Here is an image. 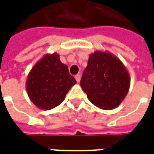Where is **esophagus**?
I'll return each mask as SVG.
<instances>
[{
    "label": "esophagus",
    "mask_w": 154,
    "mask_h": 154,
    "mask_svg": "<svg viewBox=\"0 0 154 154\" xmlns=\"http://www.w3.org/2000/svg\"><path fill=\"white\" fill-rule=\"evenodd\" d=\"M75 78H76V80H77V82H79L81 80V76L79 75V74H77V75H76V76H75Z\"/></svg>",
    "instance_id": "1"
}]
</instances>
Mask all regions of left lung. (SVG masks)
Returning a JSON list of instances; mask_svg holds the SVG:
<instances>
[{
    "instance_id": "obj_1",
    "label": "left lung",
    "mask_w": 154,
    "mask_h": 154,
    "mask_svg": "<svg viewBox=\"0 0 154 154\" xmlns=\"http://www.w3.org/2000/svg\"><path fill=\"white\" fill-rule=\"evenodd\" d=\"M80 84L92 104L103 110H112L128 94L130 76L116 56L109 51H96L89 56Z\"/></svg>"
}]
</instances>
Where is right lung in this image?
<instances>
[{
    "label": "right lung",
    "mask_w": 154,
    "mask_h": 154,
    "mask_svg": "<svg viewBox=\"0 0 154 154\" xmlns=\"http://www.w3.org/2000/svg\"><path fill=\"white\" fill-rule=\"evenodd\" d=\"M77 82L70 75L57 52L46 54L30 71L26 88L29 98L42 110H50L65 99L66 94Z\"/></svg>",
    "instance_id": "obj_1"
}]
</instances>
